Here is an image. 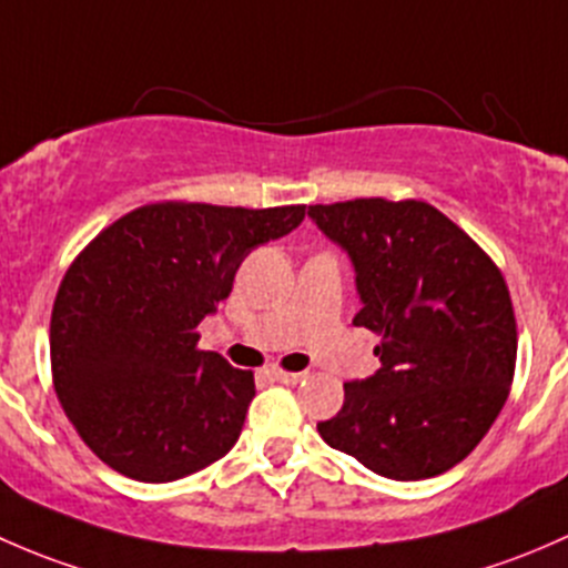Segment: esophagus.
<instances>
[{
    "label": "esophagus",
    "mask_w": 568,
    "mask_h": 568,
    "mask_svg": "<svg viewBox=\"0 0 568 568\" xmlns=\"http://www.w3.org/2000/svg\"><path fill=\"white\" fill-rule=\"evenodd\" d=\"M273 379H278V383H286V385H295L303 379V372H284V369H273L271 372Z\"/></svg>",
    "instance_id": "esophagus-1"
}]
</instances>
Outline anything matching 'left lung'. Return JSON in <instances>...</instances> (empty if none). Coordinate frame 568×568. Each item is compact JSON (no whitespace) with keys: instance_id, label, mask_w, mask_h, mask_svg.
Segmentation results:
<instances>
[{"instance_id":"1","label":"left lung","mask_w":568,"mask_h":568,"mask_svg":"<svg viewBox=\"0 0 568 568\" xmlns=\"http://www.w3.org/2000/svg\"><path fill=\"white\" fill-rule=\"evenodd\" d=\"M308 219L347 251L379 369L344 383L323 440L372 473L420 481L481 443L508 399L517 323L493 260L426 202L312 204Z\"/></svg>"}]
</instances>
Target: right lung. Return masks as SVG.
Wrapping results in <instances>:
<instances>
[{
	"instance_id": "right-lung-1",
	"label": "right lung",
	"mask_w": 568,
	"mask_h": 568,
	"mask_svg": "<svg viewBox=\"0 0 568 568\" xmlns=\"http://www.w3.org/2000/svg\"><path fill=\"white\" fill-rule=\"evenodd\" d=\"M303 215V204H144L75 256L51 312V372L98 459L163 484L235 446L254 374L199 349L196 325L230 297L245 256Z\"/></svg>"
}]
</instances>
